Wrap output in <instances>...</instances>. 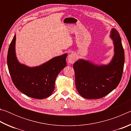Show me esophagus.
I'll return each mask as SVG.
<instances>
[{"label":"esophagus","mask_w":131,"mask_h":131,"mask_svg":"<svg viewBox=\"0 0 131 131\" xmlns=\"http://www.w3.org/2000/svg\"><path fill=\"white\" fill-rule=\"evenodd\" d=\"M76 60V56L74 54H73L72 53V54H70L68 56V62L69 63H71V64L73 63Z\"/></svg>","instance_id":"34e87169"}]
</instances>
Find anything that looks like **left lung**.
Listing matches in <instances>:
<instances>
[{
    "label": "left lung",
    "mask_w": 131,
    "mask_h": 131,
    "mask_svg": "<svg viewBox=\"0 0 131 131\" xmlns=\"http://www.w3.org/2000/svg\"><path fill=\"white\" fill-rule=\"evenodd\" d=\"M110 36L113 41L114 54L108 65H95L82 59L73 64L76 89L84 98H101L114 90L121 81L125 61L124 48L116 29H112Z\"/></svg>",
    "instance_id": "obj_1"
}]
</instances>
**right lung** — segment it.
<instances>
[{
    "label": "right lung",
    "instance_id": "right-lung-1",
    "mask_svg": "<svg viewBox=\"0 0 131 131\" xmlns=\"http://www.w3.org/2000/svg\"><path fill=\"white\" fill-rule=\"evenodd\" d=\"M14 35L8 50L7 62L10 76L19 91L35 99L46 98L52 94L58 74L66 66L67 54L54 57L42 65L30 68L18 61Z\"/></svg>",
    "mask_w": 131,
    "mask_h": 131
}]
</instances>
